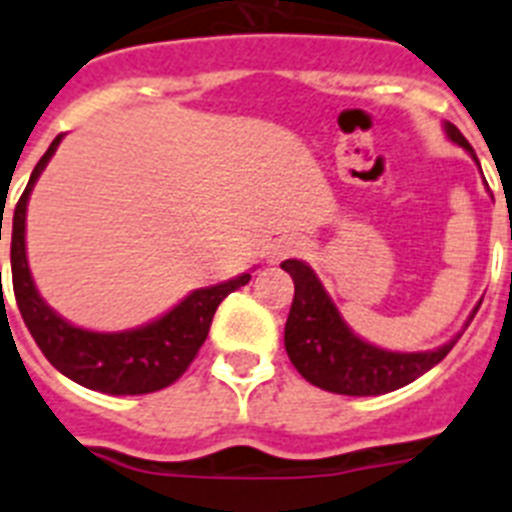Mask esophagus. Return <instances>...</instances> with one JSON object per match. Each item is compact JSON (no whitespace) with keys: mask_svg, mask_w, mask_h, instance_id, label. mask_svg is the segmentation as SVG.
I'll use <instances>...</instances> for the list:
<instances>
[{"mask_svg":"<svg viewBox=\"0 0 512 512\" xmlns=\"http://www.w3.org/2000/svg\"><path fill=\"white\" fill-rule=\"evenodd\" d=\"M297 249H299L297 239H278L276 244H270L268 260L270 263H281V260H286L289 255H294Z\"/></svg>","mask_w":512,"mask_h":512,"instance_id":"esophagus-1","label":"esophagus"}]
</instances>
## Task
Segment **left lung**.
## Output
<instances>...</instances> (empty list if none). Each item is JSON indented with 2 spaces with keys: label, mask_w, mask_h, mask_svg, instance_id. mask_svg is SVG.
Segmentation results:
<instances>
[{
  "label": "left lung",
  "mask_w": 512,
  "mask_h": 512,
  "mask_svg": "<svg viewBox=\"0 0 512 512\" xmlns=\"http://www.w3.org/2000/svg\"><path fill=\"white\" fill-rule=\"evenodd\" d=\"M444 134L479 165V157L458 128L444 123ZM281 268L294 281V302L284 328L286 355L302 378L326 392L350 394V397H376V394L394 392L431 371L436 363H442L463 334L460 331L447 344L426 352L381 350L376 344L360 339L344 323L339 307L328 297L321 278L315 276L310 265L302 260H284ZM476 310L479 305L468 315L465 328L473 321Z\"/></svg>",
  "instance_id": "1"
}]
</instances>
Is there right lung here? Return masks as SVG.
<instances>
[{
    "instance_id": "right-lung-1",
    "label": "right lung",
    "mask_w": 512,
    "mask_h": 512,
    "mask_svg": "<svg viewBox=\"0 0 512 512\" xmlns=\"http://www.w3.org/2000/svg\"><path fill=\"white\" fill-rule=\"evenodd\" d=\"M60 141L62 134L49 144L44 157L36 162L31 181L12 215V289H15L20 315L44 357L70 381L102 394H149L165 389L197 357L220 302L231 292H236L239 286L249 284L252 276L242 273L223 284L194 289L189 297L181 299L173 310L160 315L157 321L144 323L131 331L102 334V331H86V328L65 321L41 299L26 257L28 197H31L33 184L39 181L41 170L47 168V162L60 147Z\"/></svg>"
}]
</instances>
